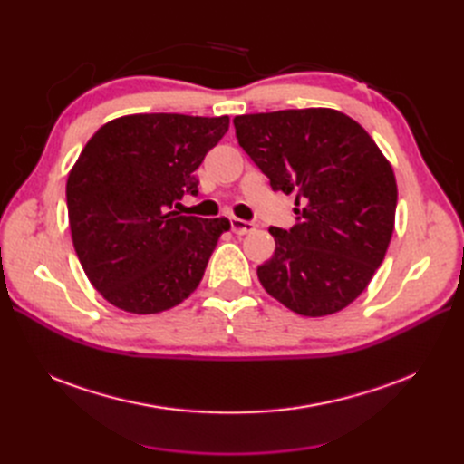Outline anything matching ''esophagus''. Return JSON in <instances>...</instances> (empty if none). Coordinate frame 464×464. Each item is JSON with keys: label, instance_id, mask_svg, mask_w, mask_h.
<instances>
[{"label": "esophagus", "instance_id": "1", "mask_svg": "<svg viewBox=\"0 0 464 464\" xmlns=\"http://www.w3.org/2000/svg\"><path fill=\"white\" fill-rule=\"evenodd\" d=\"M230 224H232V232L237 234V236H244V234H249V232L256 230L254 222H247V220H242V218H232Z\"/></svg>", "mask_w": 464, "mask_h": 464}]
</instances>
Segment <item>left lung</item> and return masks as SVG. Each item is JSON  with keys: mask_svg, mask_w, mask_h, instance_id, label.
Listing matches in <instances>:
<instances>
[{"mask_svg": "<svg viewBox=\"0 0 464 464\" xmlns=\"http://www.w3.org/2000/svg\"><path fill=\"white\" fill-rule=\"evenodd\" d=\"M236 137L275 191H296V224L271 227L263 288L294 314L344 310L383 263L395 228L397 181L370 133L339 110L234 118Z\"/></svg>", "mask_w": 464, "mask_h": 464, "instance_id": "left-lung-1", "label": "left lung"}]
</instances>
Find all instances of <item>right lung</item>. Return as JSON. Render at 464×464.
Segmentation results:
<instances>
[{
  "mask_svg": "<svg viewBox=\"0 0 464 464\" xmlns=\"http://www.w3.org/2000/svg\"><path fill=\"white\" fill-rule=\"evenodd\" d=\"M230 118L131 114L104 123L67 176V213L82 271L123 312L170 310L199 286L228 218L172 210L198 193L193 172Z\"/></svg>",
  "mask_w": 464,
  "mask_h": 464,
  "instance_id": "obj_1",
  "label": "right lung"
}]
</instances>
